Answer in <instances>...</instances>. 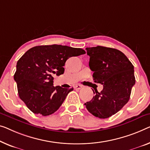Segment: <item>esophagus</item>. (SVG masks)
Here are the masks:
<instances>
[{
    "label": "esophagus",
    "mask_w": 150,
    "mask_h": 150,
    "mask_svg": "<svg viewBox=\"0 0 150 150\" xmlns=\"http://www.w3.org/2000/svg\"><path fill=\"white\" fill-rule=\"evenodd\" d=\"M74 88H75V89H80L82 88V86H81V85H79V84H77V85H75Z\"/></svg>",
    "instance_id": "obj_1"
}]
</instances>
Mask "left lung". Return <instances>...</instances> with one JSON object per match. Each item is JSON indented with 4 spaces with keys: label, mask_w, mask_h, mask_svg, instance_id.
<instances>
[{
    "label": "left lung",
    "mask_w": 150,
    "mask_h": 150,
    "mask_svg": "<svg viewBox=\"0 0 150 150\" xmlns=\"http://www.w3.org/2000/svg\"><path fill=\"white\" fill-rule=\"evenodd\" d=\"M89 66L93 71L94 82L103 85L101 92L85 103L95 117L106 118L118 112L130 98L135 83L134 67L126 56L115 48L101 46L86 48Z\"/></svg>",
    "instance_id": "left-lung-1"
}]
</instances>
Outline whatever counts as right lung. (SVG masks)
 <instances>
[{"mask_svg":"<svg viewBox=\"0 0 150 150\" xmlns=\"http://www.w3.org/2000/svg\"><path fill=\"white\" fill-rule=\"evenodd\" d=\"M85 53L81 48L57 44L30 48L17 61L14 75L20 99L36 115L55 112L73 88L54 87L53 77L63 74L69 58Z\"/></svg>","mask_w":150,"mask_h":150,"instance_id":"obj_1","label":"right lung"}]
</instances>
